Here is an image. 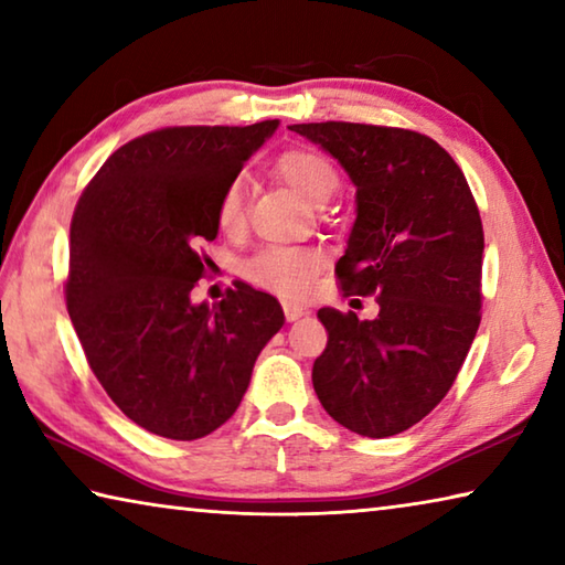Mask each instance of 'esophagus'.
I'll use <instances>...</instances> for the list:
<instances>
[{
    "mask_svg": "<svg viewBox=\"0 0 565 565\" xmlns=\"http://www.w3.org/2000/svg\"><path fill=\"white\" fill-rule=\"evenodd\" d=\"M303 313H306L303 306H299V303H291V301H284V317H286V321H296V319H301Z\"/></svg>",
    "mask_w": 565,
    "mask_h": 565,
    "instance_id": "34e87169",
    "label": "esophagus"
}]
</instances>
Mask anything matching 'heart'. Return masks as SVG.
<instances>
[{
    "mask_svg": "<svg viewBox=\"0 0 565 565\" xmlns=\"http://www.w3.org/2000/svg\"><path fill=\"white\" fill-rule=\"evenodd\" d=\"M276 174L291 184L311 204H327L341 186L333 161L313 149H289L276 159ZM214 222L224 234L242 232L246 222V184L242 177L228 179L214 204ZM321 259L309 248L274 246L252 256L244 264V276L252 284L279 296H301L311 289Z\"/></svg>",
    "mask_w": 565,
    "mask_h": 565,
    "instance_id": "heart-1",
    "label": "heart"
}]
</instances>
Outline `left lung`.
Returning <instances> with one entry per match:
<instances>
[{"instance_id": "left-lung-1", "label": "left lung", "mask_w": 565, "mask_h": 565, "mask_svg": "<svg viewBox=\"0 0 565 565\" xmlns=\"http://www.w3.org/2000/svg\"><path fill=\"white\" fill-rule=\"evenodd\" d=\"M356 186V222L337 264L343 296L379 317L319 309L329 331L313 391L349 431L386 438L431 414L481 323L483 226L463 171L426 134L374 124H294Z\"/></svg>"}]
</instances>
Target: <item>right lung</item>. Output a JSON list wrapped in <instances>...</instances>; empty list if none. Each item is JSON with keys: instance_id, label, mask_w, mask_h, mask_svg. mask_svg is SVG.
<instances>
[{"instance_id": "obj_1", "label": "right lung", "mask_w": 565, "mask_h": 565, "mask_svg": "<svg viewBox=\"0 0 565 565\" xmlns=\"http://www.w3.org/2000/svg\"><path fill=\"white\" fill-rule=\"evenodd\" d=\"M279 127H167L104 161L72 216L66 311L94 376L149 434L194 441L234 416L284 327L271 294L236 281L191 303L228 179Z\"/></svg>"}]
</instances>
